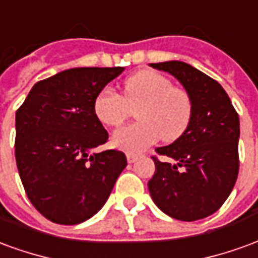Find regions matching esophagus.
<instances>
[{"label":"esophagus","mask_w":258,"mask_h":258,"mask_svg":"<svg viewBox=\"0 0 258 258\" xmlns=\"http://www.w3.org/2000/svg\"><path fill=\"white\" fill-rule=\"evenodd\" d=\"M138 160V155H134V153H127V162L134 163Z\"/></svg>","instance_id":"esophagus-1"}]
</instances>
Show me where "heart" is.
<instances>
[{
    "label": "heart",
    "mask_w": 258,
    "mask_h": 258,
    "mask_svg": "<svg viewBox=\"0 0 258 258\" xmlns=\"http://www.w3.org/2000/svg\"><path fill=\"white\" fill-rule=\"evenodd\" d=\"M137 109L138 123L114 131L113 145L117 149L138 153L162 138L178 140L189 127L194 105L190 95L171 80L155 70H141L123 83V95L103 88L94 99L95 117L107 127H117Z\"/></svg>",
    "instance_id": "heart-1"
}]
</instances>
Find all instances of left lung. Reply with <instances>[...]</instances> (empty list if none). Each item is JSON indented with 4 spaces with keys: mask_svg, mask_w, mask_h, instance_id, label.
I'll return each instance as SVG.
<instances>
[{
    "mask_svg": "<svg viewBox=\"0 0 258 258\" xmlns=\"http://www.w3.org/2000/svg\"><path fill=\"white\" fill-rule=\"evenodd\" d=\"M151 66L173 74L184 85L194 112L178 140L156 148L171 162L152 157L156 171L148 182L149 194L167 216L202 220L224 205L238 178L239 116L221 85L194 66L179 60Z\"/></svg>",
    "mask_w": 258,
    "mask_h": 258,
    "instance_id": "8db88e82",
    "label": "left lung"
}]
</instances>
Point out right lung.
<instances>
[{
	"instance_id": "add662e5",
	"label": "right lung",
	"mask_w": 258,
	"mask_h": 258,
	"mask_svg": "<svg viewBox=\"0 0 258 258\" xmlns=\"http://www.w3.org/2000/svg\"><path fill=\"white\" fill-rule=\"evenodd\" d=\"M124 68H74L34 84L16 110L15 157L31 205L76 225L101 210L121 174L123 152L90 153L107 141L94 99Z\"/></svg>"
}]
</instances>
